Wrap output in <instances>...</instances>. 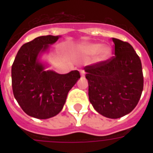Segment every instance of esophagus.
<instances>
[{
	"label": "esophagus",
	"instance_id": "34e87169",
	"mask_svg": "<svg viewBox=\"0 0 153 153\" xmlns=\"http://www.w3.org/2000/svg\"><path fill=\"white\" fill-rule=\"evenodd\" d=\"M80 74H81V75L82 77L85 76V71L84 70H80Z\"/></svg>",
	"mask_w": 153,
	"mask_h": 153
}]
</instances>
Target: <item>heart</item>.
<instances>
[{"label":"heart","instance_id":"b5f03b06","mask_svg":"<svg viewBox=\"0 0 153 153\" xmlns=\"http://www.w3.org/2000/svg\"><path fill=\"white\" fill-rule=\"evenodd\" d=\"M81 51L85 55H91L96 53L95 59L98 62L105 61L111 55V48L107 45L100 46L99 44H88L81 47Z\"/></svg>","mask_w":153,"mask_h":153}]
</instances>
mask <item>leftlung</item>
I'll return each instance as SVG.
<instances>
[{
    "mask_svg": "<svg viewBox=\"0 0 153 153\" xmlns=\"http://www.w3.org/2000/svg\"><path fill=\"white\" fill-rule=\"evenodd\" d=\"M114 55L84 67L89 99L102 116L116 119L129 114L140 100L144 86L140 57L128 42L112 38Z\"/></svg>",
    "mask_w": 153,
    "mask_h": 153,
    "instance_id": "left-lung-1",
    "label": "left lung"
}]
</instances>
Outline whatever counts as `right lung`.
Returning a JSON list of instances; mask_svg holds the SVG:
<instances>
[{
  "label": "right lung",
  "instance_id": "right-lung-1",
  "mask_svg": "<svg viewBox=\"0 0 153 153\" xmlns=\"http://www.w3.org/2000/svg\"><path fill=\"white\" fill-rule=\"evenodd\" d=\"M59 36H43L23 45L12 66L13 95L25 113L38 119L57 115L64 105L67 94L80 78L78 71L59 74L44 71L37 56Z\"/></svg>",
  "mask_w": 153,
  "mask_h": 153
}]
</instances>
